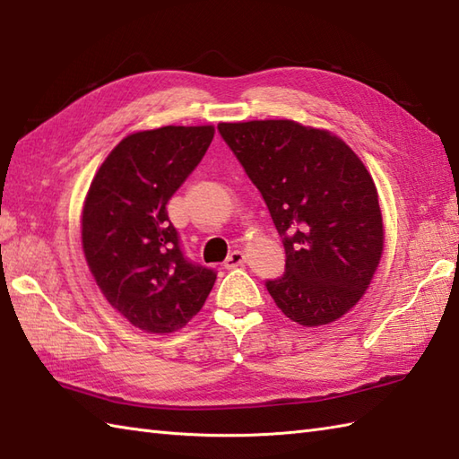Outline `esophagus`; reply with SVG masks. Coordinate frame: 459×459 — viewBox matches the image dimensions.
<instances>
[{
    "label": "esophagus",
    "instance_id": "obj_1",
    "mask_svg": "<svg viewBox=\"0 0 459 459\" xmlns=\"http://www.w3.org/2000/svg\"><path fill=\"white\" fill-rule=\"evenodd\" d=\"M245 260H247L245 252H242V250H232L230 255L227 256V260H224V268H227V270L238 268V266L245 264Z\"/></svg>",
    "mask_w": 459,
    "mask_h": 459
}]
</instances>
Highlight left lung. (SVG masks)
<instances>
[{"instance_id":"left-lung-1","label":"left lung","mask_w":459,"mask_h":459,"mask_svg":"<svg viewBox=\"0 0 459 459\" xmlns=\"http://www.w3.org/2000/svg\"><path fill=\"white\" fill-rule=\"evenodd\" d=\"M219 132L281 237L284 276L266 280L281 314L306 327L345 316L363 298L385 245L363 161L337 135L294 120L222 122Z\"/></svg>"}]
</instances>
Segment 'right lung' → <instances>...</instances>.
Listing matches in <instances>:
<instances>
[{
    "label": "right lung",
    "instance_id": "add662e5",
    "mask_svg": "<svg viewBox=\"0 0 459 459\" xmlns=\"http://www.w3.org/2000/svg\"><path fill=\"white\" fill-rule=\"evenodd\" d=\"M212 126L130 134L96 171L82 209V250L110 306L150 333L197 316L217 272L191 262L165 204L212 142Z\"/></svg>",
    "mask_w": 459,
    "mask_h": 459
}]
</instances>
